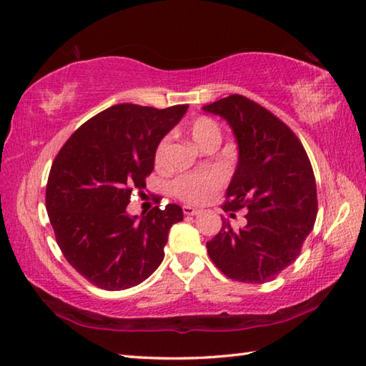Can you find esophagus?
Masks as SVG:
<instances>
[{
    "label": "esophagus",
    "mask_w": 366,
    "mask_h": 366,
    "mask_svg": "<svg viewBox=\"0 0 366 366\" xmlns=\"http://www.w3.org/2000/svg\"><path fill=\"white\" fill-rule=\"evenodd\" d=\"M182 212H184V215H198L199 214V211L197 207H192V206H184L182 207Z\"/></svg>",
    "instance_id": "esophagus-1"
}]
</instances>
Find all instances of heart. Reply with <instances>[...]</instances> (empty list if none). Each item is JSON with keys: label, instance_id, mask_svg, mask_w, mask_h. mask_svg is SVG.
<instances>
[{"label": "heart", "instance_id": "1", "mask_svg": "<svg viewBox=\"0 0 366 366\" xmlns=\"http://www.w3.org/2000/svg\"><path fill=\"white\" fill-rule=\"evenodd\" d=\"M190 135L201 149L211 142H219L220 143V127L215 121L206 118V116H199L195 121L190 124ZM168 146L169 139L163 138L160 143L155 147L154 154V162L155 167L162 168L167 163V154H168ZM222 185V177L217 173H206V174H185L177 177L176 181L171 185L173 193L181 198L182 201H187L192 204H201L211 198L214 192L219 190Z\"/></svg>", "mask_w": 366, "mask_h": 366}]
</instances>
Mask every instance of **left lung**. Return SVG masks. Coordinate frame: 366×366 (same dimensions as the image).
<instances>
[{"label":"left lung","instance_id":"obj_1","mask_svg":"<svg viewBox=\"0 0 366 366\" xmlns=\"http://www.w3.org/2000/svg\"><path fill=\"white\" fill-rule=\"evenodd\" d=\"M203 110L229 124L237 165L227 189L224 211L247 207L239 231L223 222L207 253L224 275L266 283L297 258L317 211L312 163L292 130L244 96H229Z\"/></svg>","mask_w":366,"mask_h":366}]
</instances>
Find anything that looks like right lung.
I'll return each mask as SVG.
<instances>
[{"mask_svg": "<svg viewBox=\"0 0 366 366\" xmlns=\"http://www.w3.org/2000/svg\"><path fill=\"white\" fill-rule=\"evenodd\" d=\"M189 105L157 110L121 104L75 132L54 159L45 206L67 262L92 285L122 291L143 283L163 261L177 204L130 215L132 190L146 187L155 147Z\"/></svg>", "mask_w": 366, "mask_h": 366, "instance_id": "1", "label": "right lung"}]
</instances>
